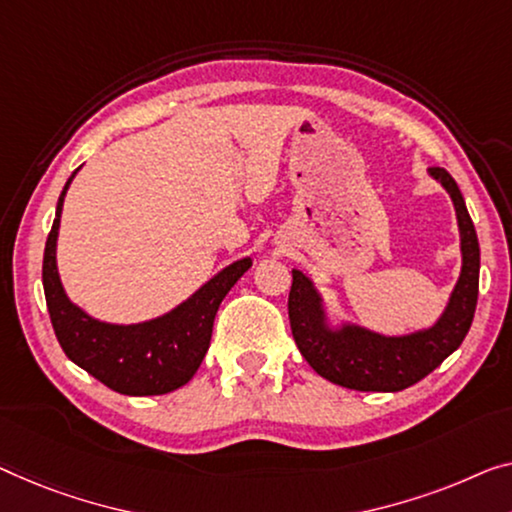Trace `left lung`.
Instances as JSON below:
<instances>
[{
	"instance_id": "obj_1",
	"label": "left lung",
	"mask_w": 512,
	"mask_h": 512,
	"mask_svg": "<svg viewBox=\"0 0 512 512\" xmlns=\"http://www.w3.org/2000/svg\"><path fill=\"white\" fill-rule=\"evenodd\" d=\"M427 174L451 197L460 232V276L437 322L423 329L388 335L333 317L329 303L308 273L292 269L287 310L296 347L319 377L354 391L395 393L414 386L446 361L474 322L478 301L480 248L471 216L455 179L441 167Z\"/></svg>"
}]
</instances>
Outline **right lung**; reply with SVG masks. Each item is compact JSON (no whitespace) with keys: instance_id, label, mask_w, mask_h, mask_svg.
I'll return each instance as SVG.
<instances>
[{"instance_id":"add662e5","label":"right lung","mask_w":512,"mask_h":512,"mask_svg":"<svg viewBox=\"0 0 512 512\" xmlns=\"http://www.w3.org/2000/svg\"><path fill=\"white\" fill-rule=\"evenodd\" d=\"M78 170L61 190L43 255L45 303L59 345L75 365L117 393L163 395L177 391L202 365L220 303L236 280L253 266V259L241 257L227 264L186 301L158 317L135 324H114L91 317L85 308L68 299L57 266L64 197Z\"/></svg>"}]
</instances>
